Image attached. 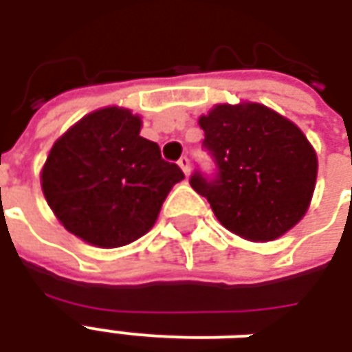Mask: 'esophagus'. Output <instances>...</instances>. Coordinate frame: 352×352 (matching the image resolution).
Here are the masks:
<instances>
[{
    "label": "esophagus",
    "instance_id": "1",
    "mask_svg": "<svg viewBox=\"0 0 352 352\" xmlns=\"http://www.w3.org/2000/svg\"><path fill=\"white\" fill-rule=\"evenodd\" d=\"M177 164L181 166V169L184 171V175H188V173H190V160H188V156H181Z\"/></svg>",
    "mask_w": 352,
    "mask_h": 352
}]
</instances>
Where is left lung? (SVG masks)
<instances>
[{
	"instance_id": "obj_1",
	"label": "left lung",
	"mask_w": 352,
	"mask_h": 352,
	"mask_svg": "<svg viewBox=\"0 0 352 352\" xmlns=\"http://www.w3.org/2000/svg\"><path fill=\"white\" fill-rule=\"evenodd\" d=\"M213 173L194 169L190 186L224 228L272 241L302 219L317 179V154L300 128L272 109L217 105L199 118Z\"/></svg>"
}]
</instances>
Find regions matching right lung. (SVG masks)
<instances>
[{
	"mask_svg": "<svg viewBox=\"0 0 352 352\" xmlns=\"http://www.w3.org/2000/svg\"><path fill=\"white\" fill-rule=\"evenodd\" d=\"M139 130V116L107 107L85 116L50 148L43 194L64 228L87 243L113 249L145 236L171 186L184 179Z\"/></svg>",
	"mask_w": 352,
	"mask_h": 352,
	"instance_id": "1",
	"label": "right lung"
}]
</instances>
